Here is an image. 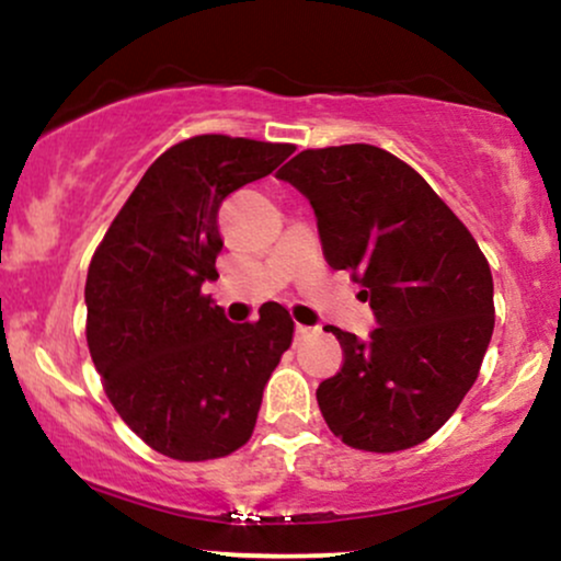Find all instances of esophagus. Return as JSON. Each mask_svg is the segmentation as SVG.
Returning a JSON list of instances; mask_svg holds the SVG:
<instances>
[{"instance_id":"obj_1","label":"esophagus","mask_w":561,"mask_h":561,"mask_svg":"<svg viewBox=\"0 0 561 561\" xmlns=\"http://www.w3.org/2000/svg\"><path fill=\"white\" fill-rule=\"evenodd\" d=\"M311 334H317V327L295 324V337H298V340H306V337H311Z\"/></svg>"}]
</instances>
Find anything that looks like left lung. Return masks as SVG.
Returning <instances> with one entry per match:
<instances>
[{
  "label": "left lung",
  "mask_w": 561,
  "mask_h": 561,
  "mask_svg": "<svg viewBox=\"0 0 561 561\" xmlns=\"http://www.w3.org/2000/svg\"><path fill=\"white\" fill-rule=\"evenodd\" d=\"M276 176L317 214L332 268L362 285L369 340L330 327L345 362L319 385L321 416L345 446H420L459 409L493 334V276L454 210L375 145L302 150Z\"/></svg>",
  "instance_id": "obj_1"
}]
</instances>
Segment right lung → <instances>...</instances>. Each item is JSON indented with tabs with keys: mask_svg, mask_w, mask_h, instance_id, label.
<instances>
[{
	"mask_svg": "<svg viewBox=\"0 0 561 561\" xmlns=\"http://www.w3.org/2000/svg\"><path fill=\"white\" fill-rule=\"evenodd\" d=\"M293 152L224 134L179 141L147 169L89 263V353L121 420L158 454L218 459L253 435L295 324L279 302L231 324L203 285L218 279L224 199Z\"/></svg>",
	"mask_w": 561,
	"mask_h": 561,
	"instance_id": "add662e5",
	"label": "right lung"
}]
</instances>
